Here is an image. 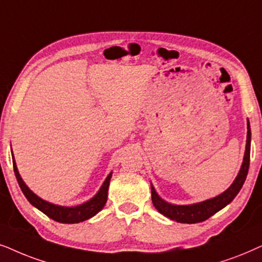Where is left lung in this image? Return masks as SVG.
Instances as JSON below:
<instances>
[{"label":"left lung","instance_id":"8db88e82","mask_svg":"<svg viewBox=\"0 0 262 262\" xmlns=\"http://www.w3.org/2000/svg\"><path fill=\"white\" fill-rule=\"evenodd\" d=\"M250 140H252V132H250V123L249 120H247V144H246V151L245 157H243L242 165L238 173H237L236 179L233 180L228 189L223 191L222 194L217 195V196L207 199V200L195 202V204L189 205H175L170 204L162 199L157 193L155 187L151 183V193H152V204L153 206L157 208V211L166 218L175 221L177 223H186V224H195V223L204 222L212 217L218 211L231 202L238 191L242 188L243 183L248 175L249 169V162H250Z\"/></svg>","mask_w":262,"mask_h":262}]
</instances>
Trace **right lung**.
Returning a JSON list of instances; mask_svg holds the SVG:
<instances>
[{
    "label": "right lung",
    "instance_id": "1",
    "mask_svg": "<svg viewBox=\"0 0 262 262\" xmlns=\"http://www.w3.org/2000/svg\"><path fill=\"white\" fill-rule=\"evenodd\" d=\"M12 158H13V167L14 172H15L17 183H19L20 188H21L24 195H25L27 200L30 201V204L38 208L40 212H43L44 214H47L49 218L54 219L55 222L63 223V224H75V223H80L87 219L95 217L99 211L103 210V207L105 206L106 200H107V189H109V184L111 176H113V171L106 176L105 181H104L102 186H100L99 190L97 191L95 196H92L90 200L82 204L76 205V206H61V205H55L51 204L44 199L38 196L37 194H34L29 187L26 186V183L24 182V180L20 176L19 170H17L15 159H14V155L12 151Z\"/></svg>",
    "mask_w": 262,
    "mask_h": 262
}]
</instances>
